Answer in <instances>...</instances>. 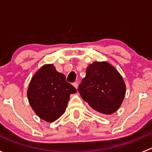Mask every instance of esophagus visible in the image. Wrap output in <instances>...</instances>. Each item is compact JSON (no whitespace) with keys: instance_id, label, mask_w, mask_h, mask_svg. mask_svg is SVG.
Listing matches in <instances>:
<instances>
[{"instance_id":"esophagus-1","label":"esophagus","mask_w":152,"mask_h":152,"mask_svg":"<svg viewBox=\"0 0 152 152\" xmlns=\"http://www.w3.org/2000/svg\"><path fill=\"white\" fill-rule=\"evenodd\" d=\"M73 86H74V87H76V89H77V88H78V82H74V83H73Z\"/></svg>"}]
</instances>
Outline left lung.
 <instances>
[{
    "mask_svg": "<svg viewBox=\"0 0 152 152\" xmlns=\"http://www.w3.org/2000/svg\"><path fill=\"white\" fill-rule=\"evenodd\" d=\"M84 101L97 112L110 115L120 107L126 86L120 73L106 62H94L78 87Z\"/></svg>",
    "mask_w": 152,
    "mask_h": 152,
    "instance_id": "8db88e82",
    "label": "left lung"
}]
</instances>
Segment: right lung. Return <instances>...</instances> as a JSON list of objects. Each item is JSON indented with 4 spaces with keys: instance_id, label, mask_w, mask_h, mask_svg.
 Wrapping results in <instances>:
<instances>
[{
    "instance_id": "obj_1",
    "label": "right lung",
    "mask_w": 152,
    "mask_h": 152,
    "mask_svg": "<svg viewBox=\"0 0 152 152\" xmlns=\"http://www.w3.org/2000/svg\"><path fill=\"white\" fill-rule=\"evenodd\" d=\"M65 79L53 65H46L31 80L27 93L29 103L42 120L53 122L59 118L66 110L70 95L76 93V89Z\"/></svg>"
}]
</instances>
